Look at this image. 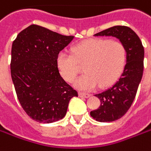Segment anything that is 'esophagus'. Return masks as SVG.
<instances>
[{"label": "esophagus", "instance_id": "1", "mask_svg": "<svg viewBox=\"0 0 151 151\" xmlns=\"http://www.w3.org/2000/svg\"><path fill=\"white\" fill-rule=\"evenodd\" d=\"M79 96L81 97V98H89L91 95L89 93H82V92H80L79 93Z\"/></svg>", "mask_w": 151, "mask_h": 151}]
</instances>
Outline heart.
<instances>
[{
	"instance_id": "b5f03b06",
	"label": "heart",
	"mask_w": 151,
	"mask_h": 151,
	"mask_svg": "<svg viewBox=\"0 0 151 151\" xmlns=\"http://www.w3.org/2000/svg\"><path fill=\"white\" fill-rule=\"evenodd\" d=\"M127 62V49L120 41L93 38L72 47V54L60 52L57 66L66 81L73 82L83 65L86 72L75 82L81 90L90 91L99 85L106 87L120 77Z\"/></svg>"
}]
</instances>
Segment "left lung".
Returning a JSON list of instances; mask_svg holds the SVG:
<instances>
[{"mask_svg": "<svg viewBox=\"0 0 151 151\" xmlns=\"http://www.w3.org/2000/svg\"><path fill=\"white\" fill-rule=\"evenodd\" d=\"M94 35L114 36L124 44L127 49V64L122 76L112 87L95 94L100 99V106L90 112L96 121L110 122L123 116L135 99L143 76L145 50L139 37L127 26L111 27Z\"/></svg>", "mask_w": 151, "mask_h": 151, "instance_id": "left-lung-1", "label": "left lung"}]
</instances>
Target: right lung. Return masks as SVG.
<instances>
[{"instance_id":"1","label":"right lung","mask_w":151,"mask_h":151,"mask_svg":"<svg viewBox=\"0 0 151 151\" xmlns=\"http://www.w3.org/2000/svg\"><path fill=\"white\" fill-rule=\"evenodd\" d=\"M74 36L31 24L12 42L11 76L19 103L35 122L63 119L77 92L65 82L57 66V55Z\"/></svg>"}]
</instances>
